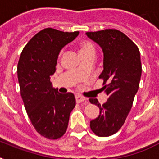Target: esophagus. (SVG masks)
<instances>
[{"label": "esophagus", "mask_w": 159, "mask_h": 159, "mask_svg": "<svg viewBox=\"0 0 159 159\" xmlns=\"http://www.w3.org/2000/svg\"><path fill=\"white\" fill-rule=\"evenodd\" d=\"M75 97H76V101H77V103H81V102H82L83 101L86 100V98L84 97L81 96V95H76Z\"/></svg>", "instance_id": "esophagus-1"}]
</instances>
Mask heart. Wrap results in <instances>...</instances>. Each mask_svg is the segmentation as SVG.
Wrapping results in <instances>:
<instances>
[{
	"label": "heart",
	"mask_w": 159,
	"mask_h": 159,
	"mask_svg": "<svg viewBox=\"0 0 159 159\" xmlns=\"http://www.w3.org/2000/svg\"><path fill=\"white\" fill-rule=\"evenodd\" d=\"M80 48H81V54H83V53H95V50H96L94 44H93L91 41H88V40L83 41V42L81 43Z\"/></svg>",
	"instance_id": "b5f03b06"
}]
</instances>
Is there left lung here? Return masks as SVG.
I'll return each mask as SVG.
<instances>
[{"instance_id":"1","label":"left lung","mask_w":159,"mask_h":159,"mask_svg":"<svg viewBox=\"0 0 159 159\" xmlns=\"http://www.w3.org/2000/svg\"><path fill=\"white\" fill-rule=\"evenodd\" d=\"M86 34L102 48L103 71L99 78L103 79L106 103L90 98L92 104L100 109L97 118L90 122L92 132L100 137L111 136L122 127L138 92L142 66L140 53L136 44L124 33L108 29Z\"/></svg>"}]
</instances>
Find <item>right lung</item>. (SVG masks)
<instances>
[{
    "mask_svg": "<svg viewBox=\"0 0 159 159\" xmlns=\"http://www.w3.org/2000/svg\"><path fill=\"white\" fill-rule=\"evenodd\" d=\"M78 34L79 31L42 30L25 46L19 59L17 75L27 115L35 130L49 139L64 134L76 105L74 95L59 93L50 77L56 71L61 49Z\"/></svg>",
    "mask_w": 159,
    "mask_h": 159,
    "instance_id": "right-lung-1",
    "label": "right lung"
}]
</instances>
